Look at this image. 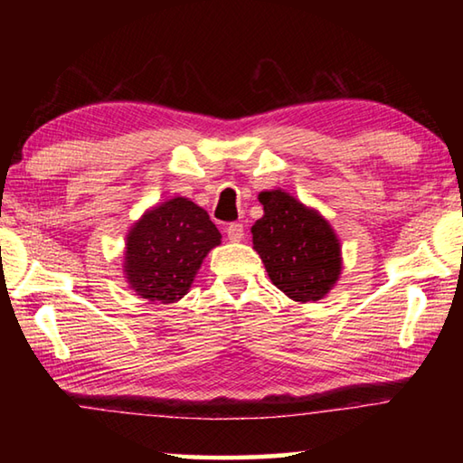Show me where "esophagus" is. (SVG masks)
<instances>
[{
	"mask_svg": "<svg viewBox=\"0 0 463 463\" xmlns=\"http://www.w3.org/2000/svg\"><path fill=\"white\" fill-rule=\"evenodd\" d=\"M226 237H229L231 242L242 241V237H245V226L239 224V222L229 224V226H226Z\"/></svg>",
	"mask_w": 463,
	"mask_h": 463,
	"instance_id": "obj_1",
	"label": "esophagus"
}]
</instances>
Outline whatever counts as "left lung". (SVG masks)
<instances>
[{"instance_id":"1","label":"left lung","mask_w":463,"mask_h":463,"mask_svg":"<svg viewBox=\"0 0 463 463\" xmlns=\"http://www.w3.org/2000/svg\"><path fill=\"white\" fill-rule=\"evenodd\" d=\"M260 202L263 216L250 234L273 286L294 302L325 298L343 271L341 241L331 222L279 187L261 192Z\"/></svg>"}]
</instances>
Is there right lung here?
<instances>
[{
	"mask_svg": "<svg viewBox=\"0 0 463 463\" xmlns=\"http://www.w3.org/2000/svg\"><path fill=\"white\" fill-rule=\"evenodd\" d=\"M222 234L208 213L184 195L155 203L127 232L124 279L151 304H174L190 292L203 257Z\"/></svg>",
	"mask_w": 463,
	"mask_h": 463,
	"instance_id": "1",
	"label": "right lung"
}]
</instances>
